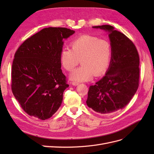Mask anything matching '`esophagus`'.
<instances>
[{
  "label": "esophagus",
  "mask_w": 154,
  "mask_h": 154,
  "mask_svg": "<svg viewBox=\"0 0 154 154\" xmlns=\"http://www.w3.org/2000/svg\"><path fill=\"white\" fill-rule=\"evenodd\" d=\"M72 84L73 85H74V86H76V85H78L79 84V83L77 82H72Z\"/></svg>",
  "instance_id": "esophagus-1"
}]
</instances>
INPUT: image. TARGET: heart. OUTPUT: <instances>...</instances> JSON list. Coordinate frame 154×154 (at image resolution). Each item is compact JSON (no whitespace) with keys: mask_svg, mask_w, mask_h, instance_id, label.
<instances>
[{"mask_svg":"<svg viewBox=\"0 0 154 154\" xmlns=\"http://www.w3.org/2000/svg\"><path fill=\"white\" fill-rule=\"evenodd\" d=\"M69 49H63L60 60L62 67L71 72L79 63L82 66L71 74L76 82H85L99 76L108 68L112 48L108 41L91 35H82L72 40Z\"/></svg>","mask_w":154,"mask_h":154,"instance_id":"obj_1","label":"heart"}]
</instances>
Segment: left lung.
Wrapping results in <instances>:
<instances>
[{
  "label": "left lung",
  "mask_w": 154,
  "mask_h": 154,
  "mask_svg": "<svg viewBox=\"0 0 154 154\" xmlns=\"http://www.w3.org/2000/svg\"><path fill=\"white\" fill-rule=\"evenodd\" d=\"M109 32L111 60L105 76L91 85L87 105L100 114L125 108L136 92L139 82V57L132 42L110 25L93 26Z\"/></svg>",
  "instance_id": "1"
}]
</instances>
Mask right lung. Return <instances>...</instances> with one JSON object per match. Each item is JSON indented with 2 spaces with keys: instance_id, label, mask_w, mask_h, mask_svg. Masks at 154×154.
Instances as JSON below:
<instances>
[{
  "instance_id": "1",
  "label": "right lung",
  "mask_w": 154,
  "mask_h": 154,
  "mask_svg": "<svg viewBox=\"0 0 154 154\" xmlns=\"http://www.w3.org/2000/svg\"><path fill=\"white\" fill-rule=\"evenodd\" d=\"M74 33L66 27H48L18 48L11 71L12 92L22 109L42 120L52 117L62 104L67 84L60 56L63 39Z\"/></svg>"
}]
</instances>
